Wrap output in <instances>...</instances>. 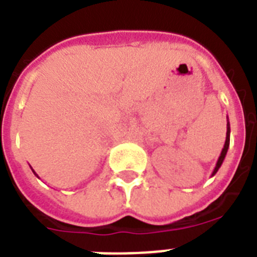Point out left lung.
<instances>
[{
  "instance_id": "left-lung-1",
  "label": "left lung",
  "mask_w": 257,
  "mask_h": 257,
  "mask_svg": "<svg viewBox=\"0 0 257 257\" xmlns=\"http://www.w3.org/2000/svg\"><path fill=\"white\" fill-rule=\"evenodd\" d=\"M230 133H231V129H230V122L227 120V133H226V143H224V147L222 149V153L219 156L218 158V162L215 165V169H214V172H212V176H215L216 172L219 170V168L222 166L223 161H224V158H226V154H227V150H228V147H230Z\"/></svg>"
}]
</instances>
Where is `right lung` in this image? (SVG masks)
<instances>
[{"mask_svg":"<svg viewBox=\"0 0 257 257\" xmlns=\"http://www.w3.org/2000/svg\"><path fill=\"white\" fill-rule=\"evenodd\" d=\"M31 170H33V169H31ZM33 173H34V174H35V176H37V177H38V174H37V173H35V172H34V170H33Z\"/></svg>","mask_w":257,"mask_h":257,"instance_id":"1","label":"right lung"}]
</instances>
